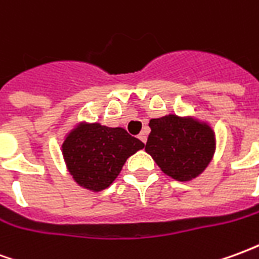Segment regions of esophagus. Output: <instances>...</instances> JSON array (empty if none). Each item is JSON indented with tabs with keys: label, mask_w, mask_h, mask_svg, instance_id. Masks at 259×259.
Returning <instances> with one entry per match:
<instances>
[{
	"label": "esophagus",
	"mask_w": 259,
	"mask_h": 259,
	"mask_svg": "<svg viewBox=\"0 0 259 259\" xmlns=\"http://www.w3.org/2000/svg\"><path fill=\"white\" fill-rule=\"evenodd\" d=\"M139 139H140L143 143H146V141H147V133H146V132H141L140 135H139Z\"/></svg>",
	"instance_id": "obj_1"
}]
</instances>
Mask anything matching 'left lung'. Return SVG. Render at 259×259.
<instances>
[{
    "label": "left lung",
    "mask_w": 259,
    "mask_h": 259,
    "mask_svg": "<svg viewBox=\"0 0 259 259\" xmlns=\"http://www.w3.org/2000/svg\"><path fill=\"white\" fill-rule=\"evenodd\" d=\"M150 127L146 151L170 178L179 182L194 179L211 162L215 136L208 124L168 115L151 119Z\"/></svg>",
    "instance_id": "8db88e82"
}]
</instances>
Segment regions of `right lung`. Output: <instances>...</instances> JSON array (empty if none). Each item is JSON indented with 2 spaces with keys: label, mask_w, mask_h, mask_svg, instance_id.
Here are the masks:
<instances>
[{
  "label": "right lung",
  "mask_w": 259,
  "mask_h": 259,
  "mask_svg": "<svg viewBox=\"0 0 259 259\" xmlns=\"http://www.w3.org/2000/svg\"><path fill=\"white\" fill-rule=\"evenodd\" d=\"M143 147L122 127L93 123L70 132L62 144V154L77 185L101 191L116 179L126 159Z\"/></svg>",
  "instance_id": "add662e5"
}]
</instances>
